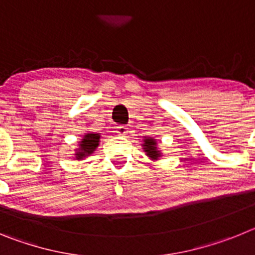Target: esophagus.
I'll list each match as a JSON object with an SVG mask.
<instances>
[{
  "label": "esophagus",
  "instance_id": "obj_1",
  "mask_svg": "<svg viewBox=\"0 0 255 255\" xmlns=\"http://www.w3.org/2000/svg\"><path fill=\"white\" fill-rule=\"evenodd\" d=\"M116 132L120 135V136H125V135L129 132V130H128V128H126L125 125H120L116 128Z\"/></svg>",
  "mask_w": 255,
  "mask_h": 255
}]
</instances>
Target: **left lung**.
Returning a JSON list of instances; mask_svg holds the SVG:
<instances>
[{"label": "left lung", "instance_id": "1", "mask_svg": "<svg viewBox=\"0 0 255 255\" xmlns=\"http://www.w3.org/2000/svg\"><path fill=\"white\" fill-rule=\"evenodd\" d=\"M143 141V149L148 157L152 159H158L161 157V152L157 149V141L153 138H145Z\"/></svg>", "mask_w": 255, "mask_h": 255}]
</instances>
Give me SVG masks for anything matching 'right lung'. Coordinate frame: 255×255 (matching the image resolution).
I'll list each match as a JSON object with an SVG mask.
<instances>
[{
    "label": "right lung",
    "mask_w": 255,
    "mask_h": 255,
    "mask_svg": "<svg viewBox=\"0 0 255 255\" xmlns=\"http://www.w3.org/2000/svg\"><path fill=\"white\" fill-rule=\"evenodd\" d=\"M101 135L100 134H93V132H88L83 136L82 141H79V148L76 149L75 158L76 159H83L88 155H91L92 153L96 150V148L100 144Z\"/></svg>",
    "instance_id": "1"
}]
</instances>
